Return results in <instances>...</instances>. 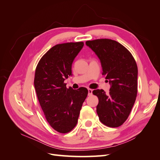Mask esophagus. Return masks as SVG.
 <instances>
[{
    "label": "esophagus",
    "instance_id": "34e87169",
    "mask_svg": "<svg viewBox=\"0 0 160 160\" xmlns=\"http://www.w3.org/2000/svg\"><path fill=\"white\" fill-rule=\"evenodd\" d=\"M93 94V90L91 89H88V95L90 96Z\"/></svg>",
    "mask_w": 160,
    "mask_h": 160
}]
</instances>
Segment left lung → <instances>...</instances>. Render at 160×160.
<instances>
[{"label": "left lung", "instance_id": "obj_1", "mask_svg": "<svg viewBox=\"0 0 160 160\" xmlns=\"http://www.w3.org/2000/svg\"><path fill=\"white\" fill-rule=\"evenodd\" d=\"M100 60L103 74L111 85L109 93L93 91L98 96L97 113L101 123L111 128L122 125L132 111L138 92V67L131 52L118 42L101 38L85 42Z\"/></svg>", "mask_w": 160, "mask_h": 160}]
</instances>
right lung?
Returning a JSON list of instances; mask_svg holds the SVG:
<instances>
[{"instance_id": "add662e5", "label": "right lung", "mask_w": 160, "mask_h": 160, "mask_svg": "<svg viewBox=\"0 0 160 160\" xmlns=\"http://www.w3.org/2000/svg\"><path fill=\"white\" fill-rule=\"evenodd\" d=\"M83 46V42H77L52 47L36 68L34 85L38 101L48 123L59 133H68L75 127L88 94L85 88L67 89L64 83L72 75V63Z\"/></svg>"}]
</instances>
